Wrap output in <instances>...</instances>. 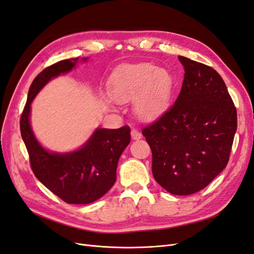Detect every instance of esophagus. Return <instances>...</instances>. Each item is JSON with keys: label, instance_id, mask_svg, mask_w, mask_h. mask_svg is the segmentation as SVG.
<instances>
[{"label": "esophagus", "instance_id": "1", "mask_svg": "<svg viewBox=\"0 0 254 254\" xmlns=\"http://www.w3.org/2000/svg\"><path fill=\"white\" fill-rule=\"evenodd\" d=\"M141 137H142V134L139 130H136V129L131 130V139L132 140H140Z\"/></svg>", "mask_w": 254, "mask_h": 254}]
</instances>
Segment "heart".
Wrapping results in <instances>:
<instances>
[{
    "instance_id": "heart-1",
    "label": "heart",
    "mask_w": 254,
    "mask_h": 254,
    "mask_svg": "<svg viewBox=\"0 0 254 254\" xmlns=\"http://www.w3.org/2000/svg\"><path fill=\"white\" fill-rule=\"evenodd\" d=\"M108 89L115 102H133L135 114L141 120L149 122L158 119L170 105L174 79L166 68L155 64H126L111 75ZM103 104L111 108L108 99L104 98Z\"/></svg>"
}]
</instances>
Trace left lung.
<instances>
[{"label": "left lung", "instance_id": "8db88e82", "mask_svg": "<svg viewBox=\"0 0 254 254\" xmlns=\"http://www.w3.org/2000/svg\"><path fill=\"white\" fill-rule=\"evenodd\" d=\"M184 66L175 105L142 133L152 151V175L173 195L204 189L225 170L237 115L225 81L214 68L179 56Z\"/></svg>", "mask_w": 254, "mask_h": 254}]
</instances>
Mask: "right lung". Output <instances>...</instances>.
<instances>
[{"label":"right lung","mask_w":254,"mask_h":254,"mask_svg":"<svg viewBox=\"0 0 254 254\" xmlns=\"http://www.w3.org/2000/svg\"><path fill=\"white\" fill-rule=\"evenodd\" d=\"M87 61V57L66 59L43 70L29 88L20 121L22 139L37 179L64 201L72 204L93 202L112 188L117 180L119 159L130 142L128 126L96 128L79 148L66 152L51 151L36 137L30 124V111L37 94L52 79L70 73L78 63Z\"/></svg>","instance_id":"1"}]
</instances>
